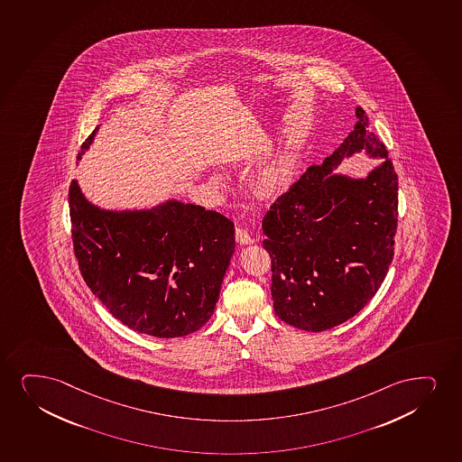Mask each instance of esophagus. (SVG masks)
<instances>
[{
  "instance_id": "esophagus-1",
  "label": "esophagus",
  "mask_w": 462,
  "mask_h": 462,
  "mask_svg": "<svg viewBox=\"0 0 462 462\" xmlns=\"http://www.w3.org/2000/svg\"><path fill=\"white\" fill-rule=\"evenodd\" d=\"M235 238L238 241L239 245H254L255 243V238L252 236L245 228H236V232H235Z\"/></svg>"
}]
</instances>
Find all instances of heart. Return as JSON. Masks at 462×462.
<instances>
[{
    "label": "heart",
    "mask_w": 462,
    "mask_h": 462,
    "mask_svg": "<svg viewBox=\"0 0 462 462\" xmlns=\"http://www.w3.org/2000/svg\"><path fill=\"white\" fill-rule=\"evenodd\" d=\"M296 177V162L290 152H280L266 160L255 174L256 191L264 198H279L290 189ZM213 182H223V174H213Z\"/></svg>",
    "instance_id": "heart-1"
}]
</instances>
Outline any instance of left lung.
<instances>
[{"mask_svg":"<svg viewBox=\"0 0 462 462\" xmlns=\"http://www.w3.org/2000/svg\"><path fill=\"white\" fill-rule=\"evenodd\" d=\"M356 118L341 146L310 166L263 217L273 311L300 330H328L354 318L393 263L399 179L363 108ZM356 153L383 160L365 177L334 172Z\"/></svg>","mask_w":462,"mask_h":462,"instance_id":"obj_1","label":"left lung"}]
</instances>
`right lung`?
I'll use <instances>...</instances> for the list:
<instances>
[{
	"label": "right lung",
	"instance_id": "1",
	"mask_svg": "<svg viewBox=\"0 0 462 462\" xmlns=\"http://www.w3.org/2000/svg\"><path fill=\"white\" fill-rule=\"evenodd\" d=\"M69 200L80 273L115 319L155 337H187L210 319L235 252L228 217L172 198L108 210L87 199L78 180Z\"/></svg>",
	"mask_w": 462,
	"mask_h": 462
}]
</instances>
